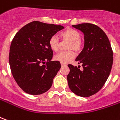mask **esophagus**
Masks as SVG:
<instances>
[{
  "label": "esophagus",
  "instance_id": "esophagus-1",
  "mask_svg": "<svg viewBox=\"0 0 120 120\" xmlns=\"http://www.w3.org/2000/svg\"><path fill=\"white\" fill-rule=\"evenodd\" d=\"M61 66H66V64H64V63H61Z\"/></svg>",
  "mask_w": 120,
  "mask_h": 120
}]
</instances>
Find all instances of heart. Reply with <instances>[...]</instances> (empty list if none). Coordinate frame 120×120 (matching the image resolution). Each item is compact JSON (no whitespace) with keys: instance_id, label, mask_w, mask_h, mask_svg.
Returning a JSON list of instances; mask_svg holds the SVG:
<instances>
[{"instance_id":"obj_1","label":"heart","mask_w":120,"mask_h":120,"mask_svg":"<svg viewBox=\"0 0 120 120\" xmlns=\"http://www.w3.org/2000/svg\"><path fill=\"white\" fill-rule=\"evenodd\" d=\"M63 40L69 41L67 47L68 49H73L76 51H80L82 48V43L80 40V34L77 30L73 28H68L60 34ZM49 46L53 51H57L59 48V40L56 36H52L49 40ZM75 54L71 50L62 51L54 56V60L61 63H68L73 59Z\"/></svg>"}]
</instances>
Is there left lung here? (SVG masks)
I'll return each instance as SVG.
<instances>
[{
    "instance_id": "8db88e82",
    "label": "left lung",
    "mask_w": 120,
    "mask_h": 120,
    "mask_svg": "<svg viewBox=\"0 0 120 120\" xmlns=\"http://www.w3.org/2000/svg\"><path fill=\"white\" fill-rule=\"evenodd\" d=\"M72 26L84 34V48L75 59L82 64L83 70L69 64L67 79L72 92L87 98L99 92L106 82L112 66L113 52L107 36L97 25L82 23Z\"/></svg>"
}]
</instances>
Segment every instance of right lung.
<instances>
[{
  "mask_svg": "<svg viewBox=\"0 0 120 120\" xmlns=\"http://www.w3.org/2000/svg\"><path fill=\"white\" fill-rule=\"evenodd\" d=\"M64 28L33 21L21 28L13 38L9 54L10 66L14 79L26 93L40 95L51 87L61 65L58 61H51L53 52L49 40Z\"/></svg>",
  "mask_w": 120,
  "mask_h": 120,
  "instance_id": "1",
  "label": "right lung"
}]
</instances>
